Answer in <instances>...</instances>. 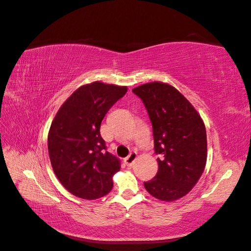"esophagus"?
<instances>
[{
	"instance_id": "obj_1",
	"label": "esophagus",
	"mask_w": 251,
	"mask_h": 251,
	"mask_svg": "<svg viewBox=\"0 0 251 251\" xmlns=\"http://www.w3.org/2000/svg\"><path fill=\"white\" fill-rule=\"evenodd\" d=\"M136 158H137V153H136V151H132V153L125 159V163L127 166H132L136 160Z\"/></svg>"
}]
</instances>
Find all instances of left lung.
I'll return each mask as SVG.
<instances>
[{
    "label": "left lung",
    "mask_w": 251,
    "mask_h": 251,
    "mask_svg": "<svg viewBox=\"0 0 251 251\" xmlns=\"http://www.w3.org/2000/svg\"><path fill=\"white\" fill-rule=\"evenodd\" d=\"M142 100L153 127L156 176L144 182L155 198L174 201L185 196L200 179L207 158L206 130L199 113L169 83H144L132 90Z\"/></svg>",
    "instance_id": "left-lung-1"
}]
</instances>
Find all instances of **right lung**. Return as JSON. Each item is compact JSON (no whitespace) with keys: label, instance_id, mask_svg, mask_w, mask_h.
Segmentation results:
<instances>
[{"label":"right lung","instance_id":"obj_1","mask_svg":"<svg viewBox=\"0 0 251 251\" xmlns=\"http://www.w3.org/2000/svg\"><path fill=\"white\" fill-rule=\"evenodd\" d=\"M126 91L100 81L81 86L52 121L48 134L52 169L67 191L78 198L94 200L111 192L120 160L107 151L100 125Z\"/></svg>","mask_w":251,"mask_h":251}]
</instances>
